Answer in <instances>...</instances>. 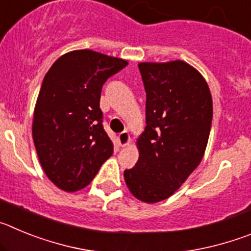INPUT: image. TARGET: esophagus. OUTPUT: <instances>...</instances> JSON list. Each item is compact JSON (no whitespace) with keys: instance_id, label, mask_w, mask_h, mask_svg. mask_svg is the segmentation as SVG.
Wrapping results in <instances>:
<instances>
[{"instance_id":"obj_1","label":"esophagus","mask_w":251,"mask_h":251,"mask_svg":"<svg viewBox=\"0 0 251 251\" xmlns=\"http://www.w3.org/2000/svg\"><path fill=\"white\" fill-rule=\"evenodd\" d=\"M118 141H119V146H122V147H126V146L129 145V143H130L129 133H128L127 130L122 132L121 134L118 136Z\"/></svg>"}]
</instances>
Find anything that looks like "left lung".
Masks as SVG:
<instances>
[{"label": "left lung", "instance_id": "8db88e82", "mask_svg": "<svg viewBox=\"0 0 251 251\" xmlns=\"http://www.w3.org/2000/svg\"><path fill=\"white\" fill-rule=\"evenodd\" d=\"M146 90V128L137 145L139 158L124 171L138 200H166L199 166L207 146L212 99L207 83L185 61L141 63Z\"/></svg>", "mask_w": 251, "mask_h": 251}]
</instances>
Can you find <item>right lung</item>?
<instances>
[{
    "instance_id": "obj_1",
    "label": "right lung",
    "mask_w": 251,
    "mask_h": 251,
    "mask_svg": "<svg viewBox=\"0 0 251 251\" xmlns=\"http://www.w3.org/2000/svg\"><path fill=\"white\" fill-rule=\"evenodd\" d=\"M126 60L92 50L68 52L52 64L37 97L32 138L51 182L66 192L89 185L113 154L103 128L100 93Z\"/></svg>"
}]
</instances>
